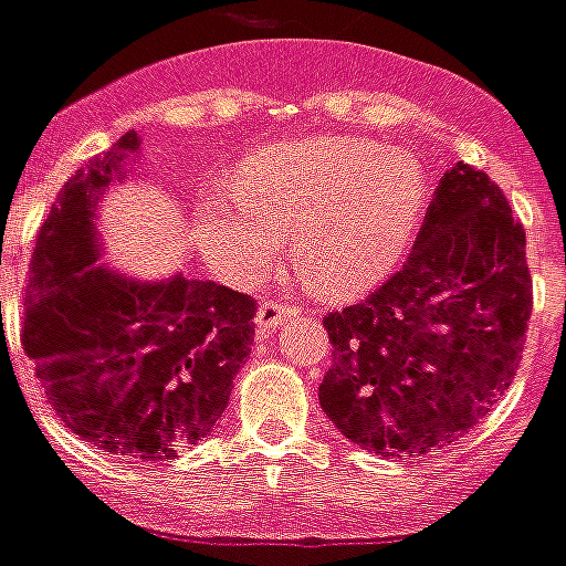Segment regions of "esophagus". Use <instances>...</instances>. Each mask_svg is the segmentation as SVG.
<instances>
[{"label":"esophagus","mask_w":566,"mask_h":566,"mask_svg":"<svg viewBox=\"0 0 566 566\" xmlns=\"http://www.w3.org/2000/svg\"><path fill=\"white\" fill-rule=\"evenodd\" d=\"M295 304H286V301H262L260 310H256V327H260V331H269V327H277V324L295 318Z\"/></svg>","instance_id":"1"}]
</instances>
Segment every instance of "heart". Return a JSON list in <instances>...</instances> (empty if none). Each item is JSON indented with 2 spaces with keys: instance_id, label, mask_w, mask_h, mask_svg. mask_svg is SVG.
Returning <instances> with one entry per match:
<instances>
[{
  "instance_id": "heart-1",
  "label": "heart",
  "mask_w": 566,
  "mask_h": 566,
  "mask_svg": "<svg viewBox=\"0 0 566 566\" xmlns=\"http://www.w3.org/2000/svg\"><path fill=\"white\" fill-rule=\"evenodd\" d=\"M428 200L416 156L366 138H313L256 153L197 195V244L230 283H253L297 235V271L322 295L384 277Z\"/></svg>"
}]
</instances>
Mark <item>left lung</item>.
Segmentation results:
<instances>
[{
	"label": "left lung",
	"mask_w": 566,
	"mask_h": 566,
	"mask_svg": "<svg viewBox=\"0 0 566 566\" xmlns=\"http://www.w3.org/2000/svg\"><path fill=\"white\" fill-rule=\"evenodd\" d=\"M532 301L523 223L484 170L458 161L405 265L324 315L333 363L322 410L380 458L449 446L514 384Z\"/></svg>",
	"instance_id": "1"
}]
</instances>
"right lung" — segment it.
I'll return each instance as SVG.
<instances>
[{"instance_id":"right-lung-1","label":"right lung","mask_w":566,"mask_h":566,"mask_svg":"<svg viewBox=\"0 0 566 566\" xmlns=\"http://www.w3.org/2000/svg\"><path fill=\"white\" fill-rule=\"evenodd\" d=\"M138 135L78 168L34 242L23 352L64 428L108 454L174 461L212 431L253 345L256 301L177 274L135 283L96 269L94 203Z\"/></svg>"}]
</instances>
